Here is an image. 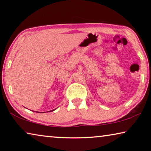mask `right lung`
I'll return each mask as SVG.
<instances>
[{"instance_id":"obj_1","label":"right lung","mask_w":151,"mask_h":151,"mask_svg":"<svg viewBox=\"0 0 151 151\" xmlns=\"http://www.w3.org/2000/svg\"><path fill=\"white\" fill-rule=\"evenodd\" d=\"M54 111V110H52V111H48V112H52V111Z\"/></svg>"}]
</instances>
